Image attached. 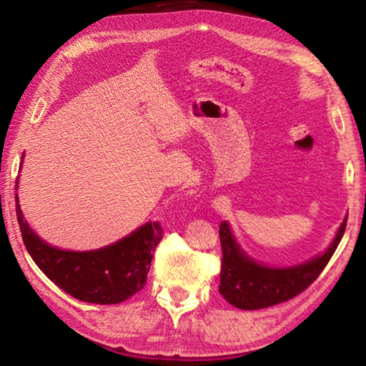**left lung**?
<instances>
[{"label": "left lung", "instance_id": "obj_1", "mask_svg": "<svg viewBox=\"0 0 366 366\" xmlns=\"http://www.w3.org/2000/svg\"><path fill=\"white\" fill-rule=\"evenodd\" d=\"M345 224L347 218L340 222L330 247L320 255L292 266H269L252 258L237 242L229 222H221V295L240 310H259L294 299L325 269L342 239Z\"/></svg>", "mask_w": 366, "mask_h": 366}]
</instances>
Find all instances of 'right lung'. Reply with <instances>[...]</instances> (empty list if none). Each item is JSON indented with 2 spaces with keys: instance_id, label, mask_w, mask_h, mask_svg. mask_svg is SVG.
I'll list each match as a JSON object with an SVG mask.
<instances>
[{
  "instance_id": "right-lung-1",
  "label": "right lung",
  "mask_w": 366,
  "mask_h": 366,
  "mask_svg": "<svg viewBox=\"0 0 366 366\" xmlns=\"http://www.w3.org/2000/svg\"><path fill=\"white\" fill-rule=\"evenodd\" d=\"M17 189L19 181H16ZM16 212L24 245L35 264L48 280L74 299L113 305L127 300L145 287L154 247L163 239L158 222L148 221L126 237L102 249L76 252L45 242L24 218L17 194Z\"/></svg>"
}]
</instances>
